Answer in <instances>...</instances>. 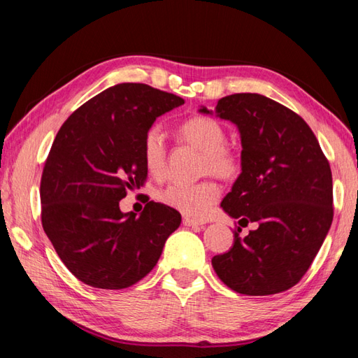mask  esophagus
I'll list each match as a JSON object with an SVG mask.
<instances>
[{"label":"esophagus","instance_id":"34e87169","mask_svg":"<svg viewBox=\"0 0 358 358\" xmlns=\"http://www.w3.org/2000/svg\"><path fill=\"white\" fill-rule=\"evenodd\" d=\"M183 224L185 226H201L203 222H199V220H194L191 217H185L183 218Z\"/></svg>","mask_w":358,"mask_h":358}]
</instances>
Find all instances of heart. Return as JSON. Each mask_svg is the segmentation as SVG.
<instances>
[{
	"instance_id": "heart-1",
	"label": "heart",
	"mask_w": 358,
	"mask_h": 358,
	"mask_svg": "<svg viewBox=\"0 0 358 358\" xmlns=\"http://www.w3.org/2000/svg\"><path fill=\"white\" fill-rule=\"evenodd\" d=\"M178 135L185 143L203 152L201 173H214L218 178L232 180L241 172V157L235 149L226 146V131L217 120L195 115L178 126ZM143 159L154 177H163L167 163L164 135L158 126L148 129L143 138ZM222 189L212 180L195 185L173 183L159 194L166 206L187 217L201 218L218 201Z\"/></svg>"
}]
</instances>
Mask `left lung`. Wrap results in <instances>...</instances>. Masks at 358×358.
I'll list each match as a JSON object with an SVG mask.
<instances>
[{"label": "left lung", "instance_id": "obj_1", "mask_svg": "<svg viewBox=\"0 0 358 358\" xmlns=\"http://www.w3.org/2000/svg\"><path fill=\"white\" fill-rule=\"evenodd\" d=\"M217 113L237 124L243 146L241 173L222 208L257 229L241 237L237 227L234 246L212 266L238 294L287 291L310 268L332 223L329 162L306 121L268 96L227 95Z\"/></svg>", "mask_w": 358, "mask_h": 358}]
</instances>
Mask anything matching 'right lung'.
<instances>
[{"mask_svg":"<svg viewBox=\"0 0 358 358\" xmlns=\"http://www.w3.org/2000/svg\"><path fill=\"white\" fill-rule=\"evenodd\" d=\"M183 98L141 83L103 90L64 121L41 175V223L58 257L83 283L124 289L154 269L177 210L149 201L140 217L120 200L148 178L143 138Z\"/></svg>","mask_w":358,"mask_h":358,"instance_id":"obj_1","label":"right lung"}]
</instances>
